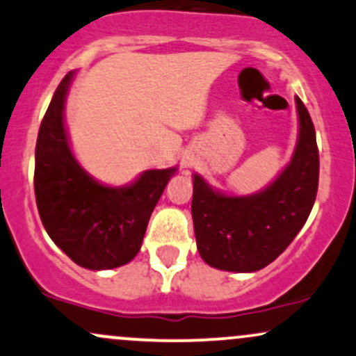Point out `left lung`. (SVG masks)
I'll return each mask as SVG.
<instances>
[{
	"label": "left lung",
	"mask_w": 356,
	"mask_h": 356,
	"mask_svg": "<svg viewBox=\"0 0 356 356\" xmlns=\"http://www.w3.org/2000/svg\"><path fill=\"white\" fill-rule=\"evenodd\" d=\"M300 138L291 162L268 189L248 197L212 191L194 175L192 220L199 254L212 268L252 273L276 259L313 209L320 155L305 104L296 97Z\"/></svg>",
	"instance_id": "8db88e82"
}]
</instances>
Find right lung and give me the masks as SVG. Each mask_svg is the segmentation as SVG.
<instances>
[{
    "label": "right lung",
    "mask_w": 356,
    "mask_h": 356,
    "mask_svg": "<svg viewBox=\"0 0 356 356\" xmlns=\"http://www.w3.org/2000/svg\"><path fill=\"white\" fill-rule=\"evenodd\" d=\"M70 72L56 88L35 149V195L53 243L87 269L124 266L140 251L147 224L174 169L145 170L127 187L93 181L73 157L63 125Z\"/></svg>",
    "instance_id": "add662e5"
}]
</instances>
